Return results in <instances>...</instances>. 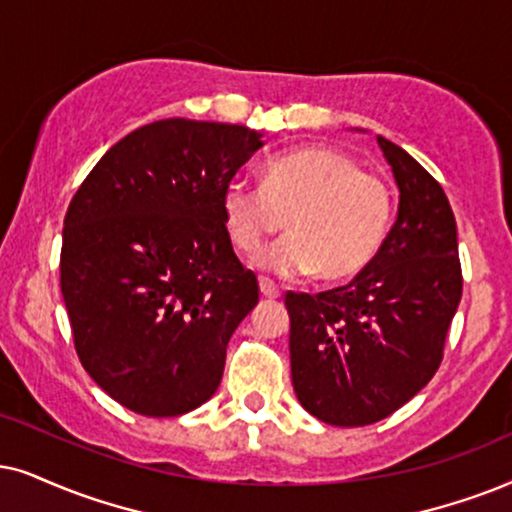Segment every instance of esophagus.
I'll use <instances>...</instances> for the list:
<instances>
[{"instance_id": "1", "label": "esophagus", "mask_w": 512, "mask_h": 512, "mask_svg": "<svg viewBox=\"0 0 512 512\" xmlns=\"http://www.w3.org/2000/svg\"><path fill=\"white\" fill-rule=\"evenodd\" d=\"M260 293L269 297V300H276V297H281V288L274 281H269V278H260Z\"/></svg>"}]
</instances>
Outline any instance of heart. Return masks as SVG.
Here are the masks:
<instances>
[{"label": "heart", "mask_w": 512, "mask_h": 512, "mask_svg": "<svg viewBox=\"0 0 512 512\" xmlns=\"http://www.w3.org/2000/svg\"><path fill=\"white\" fill-rule=\"evenodd\" d=\"M222 210L238 250L257 252L286 226L290 234L257 257L274 276L347 281L383 248L392 222V193L347 153L307 146L269 160L264 181L243 174L224 186Z\"/></svg>", "instance_id": "obj_1"}]
</instances>
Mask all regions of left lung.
<instances>
[{"instance_id": "1", "label": "left lung", "mask_w": 512, "mask_h": 512, "mask_svg": "<svg viewBox=\"0 0 512 512\" xmlns=\"http://www.w3.org/2000/svg\"><path fill=\"white\" fill-rule=\"evenodd\" d=\"M378 146L399 189L383 248L347 286L286 295L297 399L340 428L378 423L430 383L463 293L442 186L404 148Z\"/></svg>"}]
</instances>
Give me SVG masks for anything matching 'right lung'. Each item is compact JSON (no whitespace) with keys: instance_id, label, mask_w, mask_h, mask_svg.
<instances>
[{"instance_id":"1","label":"right lung","mask_w":512,"mask_h":512,"mask_svg":"<svg viewBox=\"0 0 512 512\" xmlns=\"http://www.w3.org/2000/svg\"><path fill=\"white\" fill-rule=\"evenodd\" d=\"M262 132L184 118L108 148L63 222L61 293L77 357L108 397L151 418L198 409L260 300L222 210Z\"/></svg>"}]
</instances>
